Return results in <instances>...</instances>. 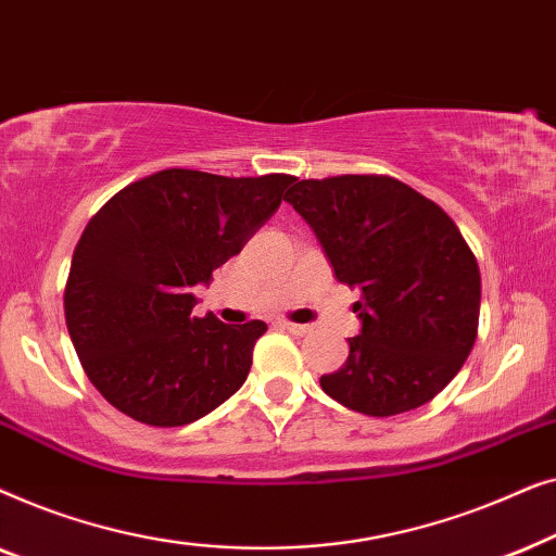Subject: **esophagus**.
<instances>
[{"mask_svg":"<svg viewBox=\"0 0 556 556\" xmlns=\"http://www.w3.org/2000/svg\"><path fill=\"white\" fill-rule=\"evenodd\" d=\"M283 329L288 333H293V337H306V333L311 331L306 324H291V321H283Z\"/></svg>","mask_w":556,"mask_h":556,"instance_id":"esophagus-1","label":"esophagus"}]
</instances>
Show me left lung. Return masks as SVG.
<instances>
[{
	"label": "left lung",
	"instance_id": "1",
	"mask_svg": "<svg viewBox=\"0 0 556 556\" xmlns=\"http://www.w3.org/2000/svg\"><path fill=\"white\" fill-rule=\"evenodd\" d=\"M286 202L306 219L333 276L362 291V331L344 367L321 377L349 409L390 417L445 390L473 349L481 273L451 217L392 177L293 181Z\"/></svg>",
	"mask_w": 556,
	"mask_h": 556
}]
</instances>
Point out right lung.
I'll return each mask as SVG.
<instances>
[{
  "label": "right lung",
  "instance_id": "obj_1",
  "mask_svg": "<svg viewBox=\"0 0 556 556\" xmlns=\"http://www.w3.org/2000/svg\"><path fill=\"white\" fill-rule=\"evenodd\" d=\"M288 174L217 177L164 169L90 219L73 253L65 321L96 390L154 428L200 420L248 379L263 321L194 316V286L276 215Z\"/></svg>",
  "mask_w": 556,
  "mask_h": 556
}]
</instances>
